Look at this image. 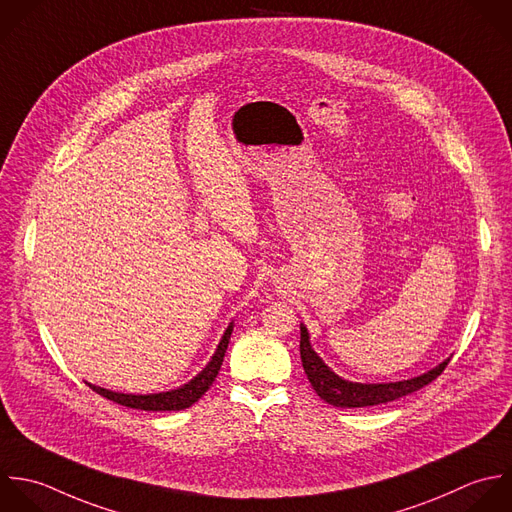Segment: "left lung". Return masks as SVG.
<instances>
[{
	"label": "left lung",
	"instance_id": "8db88e82",
	"mask_svg": "<svg viewBox=\"0 0 512 512\" xmlns=\"http://www.w3.org/2000/svg\"><path fill=\"white\" fill-rule=\"evenodd\" d=\"M301 363L305 369V375L315 389V393L327 401L329 405L343 407V409H355V407H373L381 403H391L395 399H401L405 395H411L431 381H435L445 367L449 365L451 359L441 363L439 367L431 369L429 373L409 379V381H399V383H385V385H363V383H351L341 377H337L311 349L309 343V333L301 325Z\"/></svg>",
	"mask_w": 512,
	"mask_h": 512
}]
</instances>
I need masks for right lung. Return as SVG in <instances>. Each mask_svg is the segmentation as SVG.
<instances>
[{
    "mask_svg": "<svg viewBox=\"0 0 512 512\" xmlns=\"http://www.w3.org/2000/svg\"><path fill=\"white\" fill-rule=\"evenodd\" d=\"M231 331H233V323L227 327L211 363L191 383H187V385H183L175 391L157 393V395H123V393H113V391H107V389H101V387H95V385H89V383L87 385L97 395H101V397H105V399H109L117 405L129 407V409H141V411H181V409H187L207 393V389L213 385L215 377L219 375V369H221V363H223L229 339H231Z\"/></svg>",
    "mask_w": 512,
    "mask_h": 512,
    "instance_id": "1",
    "label": "right lung"
}]
</instances>
